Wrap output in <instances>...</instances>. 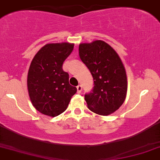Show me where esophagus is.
Listing matches in <instances>:
<instances>
[{
	"label": "esophagus",
	"mask_w": 160,
	"mask_h": 160,
	"mask_svg": "<svg viewBox=\"0 0 160 160\" xmlns=\"http://www.w3.org/2000/svg\"><path fill=\"white\" fill-rule=\"evenodd\" d=\"M77 89H78V93L80 94V93H81V92H82V86L80 85L78 86H77Z\"/></svg>",
	"instance_id": "34e87169"
}]
</instances>
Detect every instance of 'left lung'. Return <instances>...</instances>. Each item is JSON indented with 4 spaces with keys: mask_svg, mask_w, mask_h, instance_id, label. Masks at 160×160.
I'll return each mask as SVG.
<instances>
[{
    "mask_svg": "<svg viewBox=\"0 0 160 160\" xmlns=\"http://www.w3.org/2000/svg\"><path fill=\"white\" fill-rule=\"evenodd\" d=\"M79 55L94 80L92 92L85 95L88 108L98 115L111 114L123 104L127 93V77L120 56L99 40L80 43Z\"/></svg>",
    "mask_w": 160,
    "mask_h": 160,
    "instance_id": "1",
    "label": "left lung"
}]
</instances>
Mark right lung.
Returning a JSON list of instances; mask_svg holds the SVG:
<instances>
[{
	"instance_id": "1",
	"label": "right lung",
	"mask_w": 160,
	"mask_h": 160,
	"mask_svg": "<svg viewBox=\"0 0 160 160\" xmlns=\"http://www.w3.org/2000/svg\"><path fill=\"white\" fill-rule=\"evenodd\" d=\"M74 43H47L31 62L27 78L30 100L43 114L56 117L67 109L77 88L70 85L63 62L74 49Z\"/></svg>"
}]
</instances>
